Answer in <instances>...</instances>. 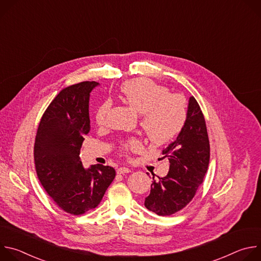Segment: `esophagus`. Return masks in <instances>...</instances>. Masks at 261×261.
<instances>
[{
  "mask_svg": "<svg viewBox=\"0 0 261 261\" xmlns=\"http://www.w3.org/2000/svg\"><path fill=\"white\" fill-rule=\"evenodd\" d=\"M131 171V169L130 168H128V167H120V168H118V170H117V172L118 173H120V174H124V173H129Z\"/></svg>",
  "mask_w": 261,
  "mask_h": 261,
  "instance_id": "1",
  "label": "esophagus"
}]
</instances>
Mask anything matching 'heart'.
<instances>
[{"label":"heart","instance_id":"b5f03b06","mask_svg":"<svg viewBox=\"0 0 261 261\" xmlns=\"http://www.w3.org/2000/svg\"><path fill=\"white\" fill-rule=\"evenodd\" d=\"M121 95L124 101L140 115V126L152 142L166 143L180 132L187 117L186 102L181 96L168 94L165 87L147 79L124 83ZM109 107L110 103L105 101L97 108V124H104ZM139 146L140 142L137 139H130L124 144L126 150Z\"/></svg>","mask_w":261,"mask_h":261}]
</instances>
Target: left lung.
Here are the masks:
<instances>
[{
	"instance_id": "left-lung-1",
	"label": "left lung",
	"mask_w": 261,
	"mask_h": 261,
	"mask_svg": "<svg viewBox=\"0 0 261 261\" xmlns=\"http://www.w3.org/2000/svg\"><path fill=\"white\" fill-rule=\"evenodd\" d=\"M169 160L166 176L155 179L144 206L159 216H170L187 205L194 197L210 162V141L202 111L192 96L187 117L174 141L164 148Z\"/></svg>"
}]
</instances>
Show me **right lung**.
<instances>
[{"label":"right lung","instance_id":"1","mask_svg":"<svg viewBox=\"0 0 261 261\" xmlns=\"http://www.w3.org/2000/svg\"><path fill=\"white\" fill-rule=\"evenodd\" d=\"M98 86L83 82L62 90L45 110L35 139L37 175L54 201L72 215L95 208L116 177L113 167L85 168L80 157L90 132V93Z\"/></svg>","mask_w":261,"mask_h":261}]
</instances>
